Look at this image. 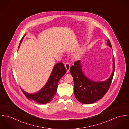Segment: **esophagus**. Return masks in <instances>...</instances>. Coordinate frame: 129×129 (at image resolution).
<instances>
[{"label": "esophagus", "instance_id": "esophagus-1", "mask_svg": "<svg viewBox=\"0 0 129 129\" xmlns=\"http://www.w3.org/2000/svg\"><path fill=\"white\" fill-rule=\"evenodd\" d=\"M65 67L67 70V71L68 72L69 71V69L70 68V64L68 63H66L65 64Z\"/></svg>", "mask_w": 129, "mask_h": 129}]
</instances>
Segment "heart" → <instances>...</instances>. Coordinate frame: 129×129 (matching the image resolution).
Instances as JSON below:
<instances>
[{
    "label": "heart",
    "instance_id": "heart-1",
    "mask_svg": "<svg viewBox=\"0 0 129 129\" xmlns=\"http://www.w3.org/2000/svg\"><path fill=\"white\" fill-rule=\"evenodd\" d=\"M82 53V51L81 50H79V51H77V52L76 53V54H75V57H80V56L81 55Z\"/></svg>",
    "mask_w": 129,
    "mask_h": 129
}]
</instances>
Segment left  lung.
<instances>
[{
    "label": "left lung",
    "instance_id": "left-lung-1",
    "mask_svg": "<svg viewBox=\"0 0 129 129\" xmlns=\"http://www.w3.org/2000/svg\"><path fill=\"white\" fill-rule=\"evenodd\" d=\"M107 44L112 47L109 40ZM113 71L110 77L104 82L93 81L83 73L81 61L78 60L71 66L70 72L74 80V92L75 98L80 102L90 104L100 100L106 93L111 85L115 71L114 57H113Z\"/></svg>",
    "mask_w": 129,
    "mask_h": 129
}]
</instances>
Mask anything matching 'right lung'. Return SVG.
<instances>
[{"label": "right lung", "mask_w": 129, "mask_h": 129, "mask_svg": "<svg viewBox=\"0 0 129 129\" xmlns=\"http://www.w3.org/2000/svg\"><path fill=\"white\" fill-rule=\"evenodd\" d=\"M22 38L19 46L21 43L23 38ZM66 69L62 63H59L56 64L52 71V73L45 86L39 91L34 94H29L24 91L21 87L22 91L29 100H34L38 103L44 104L50 102L56 94L57 89L58 83L66 73Z\"/></svg>", "instance_id": "add662e5"}]
</instances>
